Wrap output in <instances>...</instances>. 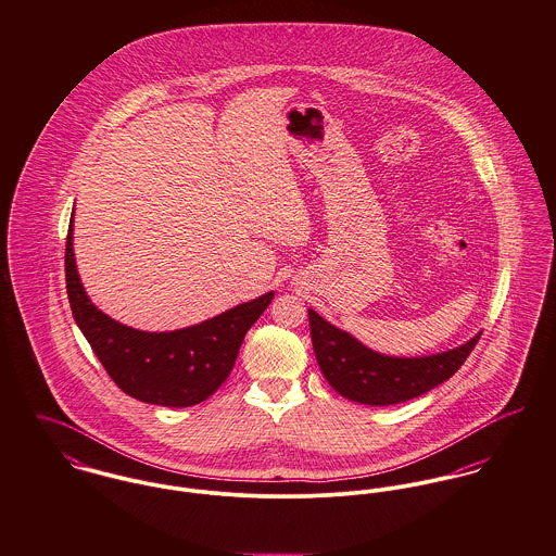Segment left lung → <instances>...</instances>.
Listing matches in <instances>:
<instances>
[{"mask_svg": "<svg viewBox=\"0 0 556 556\" xmlns=\"http://www.w3.org/2000/svg\"><path fill=\"white\" fill-rule=\"evenodd\" d=\"M308 326L313 352L326 381L350 401L379 407L422 396L450 379L463 367L482 334L478 332L467 343L441 354L394 358L372 352L313 308H308Z\"/></svg>", "mask_w": 556, "mask_h": 556, "instance_id": "left-lung-1", "label": "left lung"}]
</instances>
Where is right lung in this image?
Returning <instances> with one entry per match:
<instances>
[{
	"label": "right lung",
	"instance_id": "obj_1",
	"mask_svg": "<svg viewBox=\"0 0 556 556\" xmlns=\"http://www.w3.org/2000/svg\"><path fill=\"white\" fill-rule=\"evenodd\" d=\"M72 224L65 241V288L76 326L102 367L125 394L162 407H191L206 401L230 375L249 328L275 292L228 308L173 332H144L115 321L96 307L76 270Z\"/></svg>",
	"mask_w": 556,
	"mask_h": 556
}]
</instances>
